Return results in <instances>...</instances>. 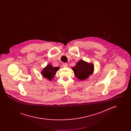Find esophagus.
I'll return each instance as SVG.
<instances>
[{"label": "esophagus", "instance_id": "34e87169", "mask_svg": "<svg viewBox=\"0 0 131 131\" xmlns=\"http://www.w3.org/2000/svg\"><path fill=\"white\" fill-rule=\"evenodd\" d=\"M63 66L64 67H68V64L66 63H63Z\"/></svg>", "mask_w": 131, "mask_h": 131}]
</instances>
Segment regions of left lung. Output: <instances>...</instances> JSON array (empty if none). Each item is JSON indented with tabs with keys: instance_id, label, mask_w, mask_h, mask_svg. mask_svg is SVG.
<instances>
[{
	"instance_id": "left-lung-1",
	"label": "left lung",
	"mask_w": 131,
	"mask_h": 131,
	"mask_svg": "<svg viewBox=\"0 0 131 131\" xmlns=\"http://www.w3.org/2000/svg\"><path fill=\"white\" fill-rule=\"evenodd\" d=\"M72 69L74 71L75 77L81 81H83L93 74L94 65L92 63L81 60Z\"/></svg>"
}]
</instances>
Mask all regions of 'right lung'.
<instances>
[{"label":"right lung","instance_id":"add662e5","mask_svg":"<svg viewBox=\"0 0 131 131\" xmlns=\"http://www.w3.org/2000/svg\"><path fill=\"white\" fill-rule=\"evenodd\" d=\"M59 69V67H53L51 65L49 64L43 69L41 72V74L43 77L49 81H51L53 80L54 76L56 74V72Z\"/></svg>","mask_w":131,"mask_h":131}]
</instances>
